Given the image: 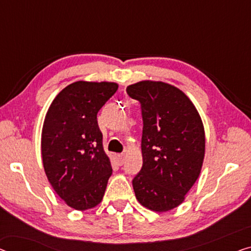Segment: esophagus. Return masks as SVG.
I'll use <instances>...</instances> for the list:
<instances>
[{
  "instance_id": "1",
  "label": "esophagus",
  "mask_w": 251,
  "mask_h": 251,
  "mask_svg": "<svg viewBox=\"0 0 251 251\" xmlns=\"http://www.w3.org/2000/svg\"><path fill=\"white\" fill-rule=\"evenodd\" d=\"M116 161H117L118 166H122V164H124L125 155L124 154H117V155H116Z\"/></svg>"
}]
</instances>
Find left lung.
<instances>
[{
  "label": "left lung",
  "mask_w": 251,
  "mask_h": 251,
  "mask_svg": "<svg viewBox=\"0 0 251 251\" xmlns=\"http://www.w3.org/2000/svg\"><path fill=\"white\" fill-rule=\"evenodd\" d=\"M141 102L143 166L133 179L141 205L154 212L174 209L200 177L205 155L204 125L180 89L144 80L126 89Z\"/></svg>",
  "instance_id": "8db88e82"
}]
</instances>
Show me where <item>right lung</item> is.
Returning <instances> with one entry per match:
<instances>
[{"mask_svg":"<svg viewBox=\"0 0 251 251\" xmlns=\"http://www.w3.org/2000/svg\"><path fill=\"white\" fill-rule=\"evenodd\" d=\"M117 89L115 82L76 81L55 97L45 116V174L56 194L76 211L100 204L113 174L97 114Z\"/></svg>","mask_w":251,"mask_h":251,"instance_id":"add662e5","label":"right lung"}]
</instances>
